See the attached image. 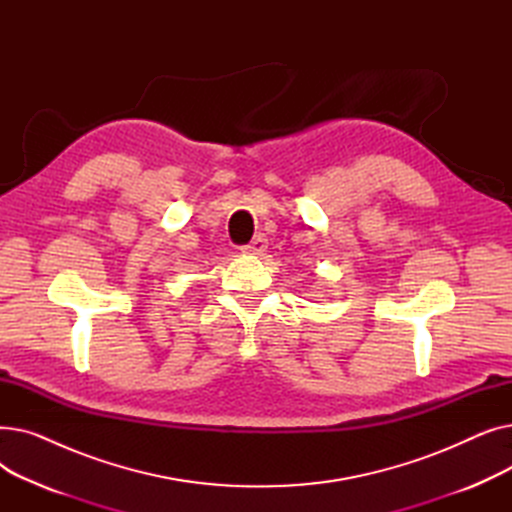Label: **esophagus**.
Returning a JSON list of instances; mask_svg holds the SVG:
<instances>
[{"mask_svg": "<svg viewBox=\"0 0 512 512\" xmlns=\"http://www.w3.org/2000/svg\"><path fill=\"white\" fill-rule=\"evenodd\" d=\"M265 249H267V238H265L263 234H257V236L249 242V245L242 247V253H247V255H261Z\"/></svg>", "mask_w": 512, "mask_h": 512, "instance_id": "esophagus-1", "label": "esophagus"}]
</instances>
